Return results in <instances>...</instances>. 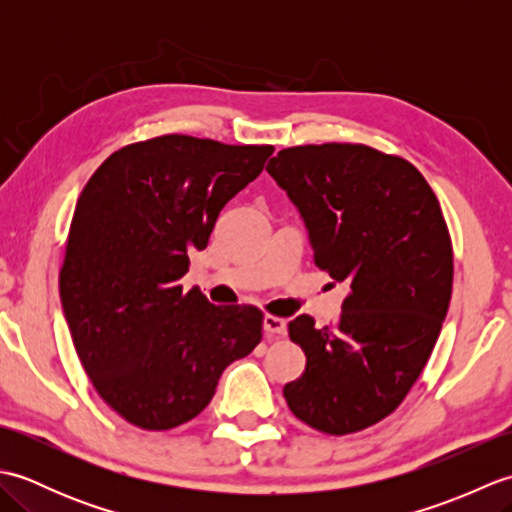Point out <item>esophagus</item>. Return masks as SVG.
<instances>
[{"label": "esophagus", "mask_w": 512, "mask_h": 512, "mask_svg": "<svg viewBox=\"0 0 512 512\" xmlns=\"http://www.w3.org/2000/svg\"><path fill=\"white\" fill-rule=\"evenodd\" d=\"M264 330L268 334H286V330H288L286 319L275 317V314H266V317H264Z\"/></svg>", "instance_id": "1"}]
</instances>
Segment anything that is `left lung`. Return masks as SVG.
Listing matches in <instances>:
<instances>
[{"instance_id":"obj_1","label":"left lung","mask_w":512,"mask_h":512,"mask_svg":"<svg viewBox=\"0 0 512 512\" xmlns=\"http://www.w3.org/2000/svg\"><path fill=\"white\" fill-rule=\"evenodd\" d=\"M266 171L299 206L314 264L350 281L328 328L308 314L288 323L306 369L284 398L328 436L363 431L396 411L438 341L453 290L449 226L422 173L374 147H288Z\"/></svg>"}]
</instances>
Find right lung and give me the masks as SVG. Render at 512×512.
I'll return each instance as SVG.
<instances>
[{
	"label": "right lung",
	"instance_id": "obj_1",
	"mask_svg": "<svg viewBox=\"0 0 512 512\" xmlns=\"http://www.w3.org/2000/svg\"><path fill=\"white\" fill-rule=\"evenodd\" d=\"M273 151L156 136L114 151L81 191L59 270L63 312L94 389L134 427L193 420L224 369L262 341V310L213 306L180 277Z\"/></svg>",
	"mask_w": 512,
	"mask_h": 512
}]
</instances>
